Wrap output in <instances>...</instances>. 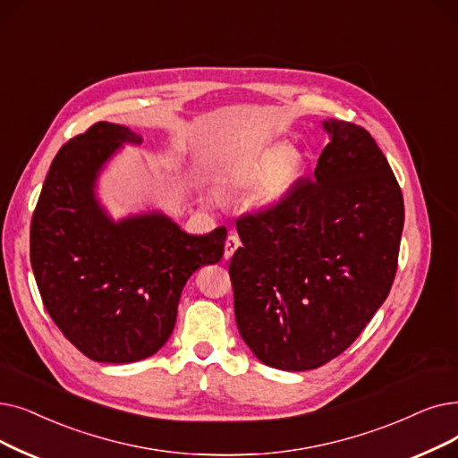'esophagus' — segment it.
I'll use <instances>...</instances> for the list:
<instances>
[{"label":"esophagus","mask_w":458,"mask_h":458,"mask_svg":"<svg viewBox=\"0 0 458 458\" xmlns=\"http://www.w3.org/2000/svg\"><path fill=\"white\" fill-rule=\"evenodd\" d=\"M240 245H242L240 235H237L235 232H230V235L226 237V242H225V258H226V260L233 256V252L240 249Z\"/></svg>","instance_id":"1"}]
</instances>
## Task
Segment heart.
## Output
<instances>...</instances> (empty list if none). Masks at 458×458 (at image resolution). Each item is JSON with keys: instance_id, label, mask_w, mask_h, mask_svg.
<instances>
[{"instance_id": "obj_1", "label": "heart", "mask_w": 458, "mask_h": 458, "mask_svg": "<svg viewBox=\"0 0 458 458\" xmlns=\"http://www.w3.org/2000/svg\"><path fill=\"white\" fill-rule=\"evenodd\" d=\"M301 172V157L286 144H275L225 170L218 177V187L225 192H242L254 186L252 200L269 206L293 189Z\"/></svg>"}]
</instances>
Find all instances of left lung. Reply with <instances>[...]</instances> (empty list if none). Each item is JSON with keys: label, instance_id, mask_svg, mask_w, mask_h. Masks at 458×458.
<instances>
[{"label": "left lung", "instance_id": "obj_1", "mask_svg": "<svg viewBox=\"0 0 458 458\" xmlns=\"http://www.w3.org/2000/svg\"><path fill=\"white\" fill-rule=\"evenodd\" d=\"M314 180L281 202L237 218L230 260L235 322L264 365L310 370L361 335L391 290L404 200L374 138L341 119Z\"/></svg>", "mask_w": 458, "mask_h": 458}]
</instances>
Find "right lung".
<instances>
[{"label":"right lung","mask_w":458,"mask_h":458,"mask_svg":"<svg viewBox=\"0 0 458 458\" xmlns=\"http://www.w3.org/2000/svg\"><path fill=\"white\" fill-rule=\"evenodd\" d=\"M129 127L98 122L57 151L31 218L30 256L45 309L93 361L132 363L174 331L189 276L225 254L226 228L191 235L163 213L114 223L95 182Z\"/></svg>","instance_id":"right-lung-1"}]
</instances>
